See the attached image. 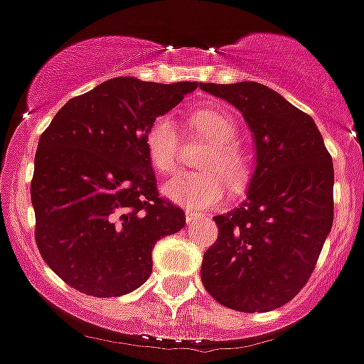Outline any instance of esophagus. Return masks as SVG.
<instances>
[{
  "label": "esophagus",
  "mask_w": 364,
  "mask_h": 364,
  "mask_svg": "<svg viewBox=\"0 0 364 364\" xmlns=\"http://www.w3.org/2000/svg\"><path fill=\"white\" fill-rule=\"evenodd\" d=\"M201 218V214H196V212H186V221L187 223H193V221H198V219Z\"/></svg>",
  "instance_id": "1"
}]
</instances>
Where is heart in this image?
Instances as JSON below:
<instances>
[{
    "mask_svg": "<svg viewBox=\"0 0 364 364\" xmlns=\"http://www.w3.org/2000/svg\"><path fill=\"white\" fill-rule=\"evenodd\" d=\"M191 124L210 149L201 157V171H183L163 186V193L175 203L193 210L212 207L226 196V181L233 189L246 186L251 175V157L237 143L235 120L218 107L201 106L191 111ZM145 149L159 173H173L181 157V136L171 114L154 118L145 132Z\"/></svg>",
    "mask_w": 364,
    "mask_h": 364,
    "instance_id": "b5f03b06",
    "label": "heart"
}]
</instances>
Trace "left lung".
<instances>
[{
    "label": "left lung",
    "mask_w": 364,
    "mask_h": 364,
    "mask_svg": "<svg viewBox=\"0 0 364 364\" xmlns=\"http://www.w3.org/2000/svg\"><path fill=\"white\" fill-rule=\"evenodd\" d=\"M200 88L242 113L257 150L247 198L214 218L219 235L203 255L201 282L226 308L271 311L301 292L329 235L333 159L313 118L269 86Z\"/></svg>",
    "instance_id": "1"
}]
</instances>
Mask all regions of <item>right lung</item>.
Returning a JSON list of instances; mask_svg holds the SVG:
<instances>
[{"mask_svg": "<svg viewBox=\"0 0 364 364\" xmlns=\"http://www.w3.org/2000/svg\"><path fill=\"white\" fill-rule=\"evenodd\" d=\"M196 86L109 79L68 100L42 132L31 181L35 242L72 289L132 292L152 274L157 240L183 228L182 208L159 196L145 132Z\"/></svg>", "mask_w": 364, "mask_h": 364, "instance_id": "right-lung-1", "label": "right lung"}]
</instances>
